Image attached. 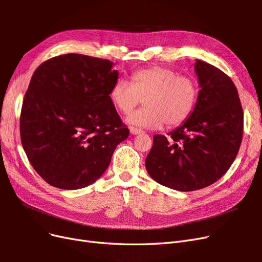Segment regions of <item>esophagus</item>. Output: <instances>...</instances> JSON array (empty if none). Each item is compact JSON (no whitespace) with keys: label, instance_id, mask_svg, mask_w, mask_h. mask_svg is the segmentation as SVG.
Instances as JSON below:
<instances>
[{"label":"esophagus","instance_id":"esophagus-1","mask_svg":"<svg viewBox=\"0 0 262 262\" xmlns=\"http://www.w3.org/2000/svg\"><path fill=\"white\" fill-rule=\"evenodd\" d=\"M129 130H130V133L132 134V136H137V134H141L142 132H143V131L138 129V128H134V126H130Z\"/></svg>","mask_w":262,"mask_h":262}]
</instances>
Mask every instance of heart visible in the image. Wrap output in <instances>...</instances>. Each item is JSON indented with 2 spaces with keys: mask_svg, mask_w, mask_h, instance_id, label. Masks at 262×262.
I'll return each mask as SVG.
<instances>
[{
  "mask_svg": "<svg viewBox=\"0 0 262 262\" xmlns=\"http://www.w3.org/2000/svg\"><path fill=\"white\" fill-rule=\"evenodd\" d=\"M117 110L129 114L142 100L144 107L126 117L131 125L157 129L184 122L192 113L198 99V86L191 77L161 66L138 70L130 75V83L118 80L109 92Z\"/></svg>",
  "mask_w": 262,
  "mask_h": 262,
  "instance_id": "1",
  "label": "heart"
}]
</instances>
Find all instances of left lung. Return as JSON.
Listing matches in <instances>:
<instances>
[{"label": "left lung", "instance_id": "left-lung-1", "mask_svg": "<svg viewBox=\"0 0 262 262\" xmlns=\"http://www.w3.org/2000/svg\"><path fill=\"white\" fill-rule=\"evenodd\" d=\"M200 91L192 113L167 137L155 134L145 160L158 184L193 191L217 181L239 150L244 115L236 86L224 72L195 60Z\"/></svg>", "mask_w": 262, "mask_h": 262}]
</instances>
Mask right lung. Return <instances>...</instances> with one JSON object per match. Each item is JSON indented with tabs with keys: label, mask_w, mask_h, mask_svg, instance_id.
Masks as SVG:
<instances>
[{
	"label": "right lung",
	"mask_w": 262,
	"mask_h": 262,
	"mask_svg": "<svg viewBox=\"0 0 262 262\" xmlns=\"http://www.w3.org/2000/svg\"><path fill=\"white\" fill-rule=\"evenodd\" d=\"M118 77L114 62L76 53L35 71L23 101L20 139L31 166L49 185H92L129 137L109 98Z\"/></svg>",
	"instance_id": "right-lung-1"
}]
</instances>
